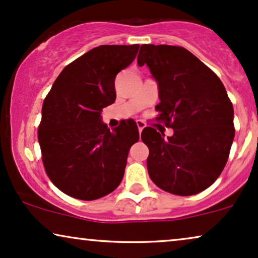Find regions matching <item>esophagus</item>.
I'll use <instances>...</instances> for the list:
<instances>
[{
    "instance_id": "1",
    "label": "esophagus",
    "mask_w": 258,
    "mask_h": 258,
    "mask_svg": "<svg viewBox=\"0 0 258 258\" xmlns=\"http://www.w3.org/2000/svg\"><path fill=\"white\" fill-rule=\"evenodd\" d=\"M137 126H138V130H139V133H142V131L145 128V123L143 122V121H140V120H138V121H137Z\"/></svg>"
}]
</instances>
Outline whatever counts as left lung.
I'll return each instance as SVG.
<instances>
[{
  "instance_id": "8db88e82",
  "label": "left lung",
  "mask_w": 258,
  "mask_h": 258,
  "mask_svg": "<svg viewBox=\"0 0 258 258\" xmlns=\"http://www.w3.org/2000/svg\"><path fill=\"white\" fill-rule=\"evenodd\" d=\"M138 65L146 64L158 84L157 120L174 130L164 135L145 127L148 171L153 183L175 195H194L219 177L234 138L233 107L219 77L184 47L142 45Z\"/></svg>"
}]
</instances>
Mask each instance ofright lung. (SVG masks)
I'll return each mask as SVG.
<instances>
[{"instance_id":"right-lung-1","label":"right lung","mask_w":258,"mask_h":258,"mask_svg":"<svg viewBox=\"0 0 258 258\" xmlns=\"http://www.w3.org/2000/svg\"><path fill=\"white\" fill-rule=\"evenodd\" d=\"M139 45H101L64 68L44 101L38 130L42 163L59 190L96 200L121 182L131 146L139 140L135 120L113 131L102 109L115 101L114 81L135 60Z\"/></svg>"}]
</instances>
